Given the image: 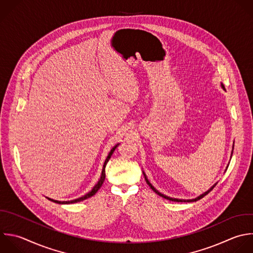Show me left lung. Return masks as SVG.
<instances>
[{
	"label": "left lung",
	"instance_id": "1",
	"mask_svg": "<svg viewBox=\"0 0 253 253\" xmlns=\"http://www.w3.org/2000/svg\"><path fill=\"white\" fill-rule=\"evenodd\" d=\"M220 86H221V88L225 91V89H224V86H223V84L222 83H220ZM233 147H234V141H233V145H232V150H231V153H230V159H231V156H232V153H233ZM230 159H229V161H230ZM228 165H229V162H228V164L226 165V167H225V171H226V169H227V167H228ZM142 173H143V175H144V178H145V181H146V183L148 184V186L157 194V195H159L160 197H162V198H164V199H167V200H169V201H174V202H196V201H198V200H200V199H202L204 196H206L208 193H210L213 188H214V186L217 184V182L216 183H214L208 191H206L205 193H203V194H201L200 196H198V197H196L195 199H187V200H185V199H177V198H171V197H168V196H166V195H164V194H162L161 192H159L154 186H152V184L149 182V180L147 179V176H146V174L144 173V171H142Z\"/></svg>",
	"mask_w": 253,
	"mask_h": 253
}]
</instances>
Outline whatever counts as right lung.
Returning <instances> with one entry per match:
<instances>
[{"label":"right lung","instance_id":"1","mask_svg":"<svg viewBox=\"0 0 253 253\" xmlns=\"http://www.w3.org/2000/svg\"><path fill=\"white\" fill-rule=\"evenodd\" d=\"M119 144H120V143L116 144V145L111 149V151L109 152V154H108V156H107V158H106V160H105V162H104L103 169H102V174H101V177H100V179H99L98 183H97V184L92 188V190H91L90 192H88L86 195H84V196H82V197H80V198H78V199L71 200V201H57V200L50 199V198H48V197H46V198H47L48 200H50V201H52V202H54V203H58V204H73V203H78V202L84 201V200H86V199H88V198H90V197L94 196V195L98 192V190L102 187V185H103V183H104V181H105V178H106V171H105V169H106V165H107V163L109 162V160H110L111 156L113 155V153H114L115 149L119 146Z\"/></svg>","mask_w":253,"mask_h":253}]
</instances>
